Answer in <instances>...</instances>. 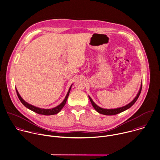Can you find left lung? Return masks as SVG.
<instances>
[{
  "mask_svg": "<svg viewBox=\"0 0 160 160\" xmlns=\"http://www.w3.org/2000/svg\"><path fill=\"white\" fill-rule=\"evenodd\" d=\"M142 84H141V86H140V90L137 95V96L134 98V99L131 102H130L129 104H128L127 105L125 106L122 107H119V108H112V109H106V108H101L99 106H98V105H96L94 101H92V99L89 96V98L90 99V101L93 107L95 108V110L99 112V113H101V114H103V115H116V114H118L120 112H122L125 110H126L127 109L130 108L135 103V102L137 101V100L138 99L140 93H141V91H142Z\"/></svg>",
  "mask_w": 160,
  "mask_h": 160,
  "instance_id": "1",
  "label": "left lung"
}]
</instances>
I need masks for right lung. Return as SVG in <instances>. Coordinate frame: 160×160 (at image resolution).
<instances>
[{
    "label": "right lung",
    "mask_w": 160,
    "mask_h": 160,
    "mask_svg": "<svg viewBox=\"0 0 160 160\" xmlns=\"http://www.w3.org/2000/svg\"><path fill=\"white\" fill-rule=\"evenodd\" d=\"M72 85L70 86L69 89V91L67 93V95L66 96V98H64V99L63 100V101L59 104L58 105V106L55 107L54 108H49V109H45V108H39V107H37L33 106L30 104H28V102H25L22 98V97L20 96L18 92L17 91V89H16V92H17V94L18 96V99H20V102L23 104V106L26 107L27 108H29L30 110L38 113V114H42V115H54V114H56L58 113V112H59V111L63 108V107L64 106L66 101H67V99H68V98L69 96V92H70V91H71V86Z\"/></svg>",
    "instance_id": "obj_1"
}]
</instances>
